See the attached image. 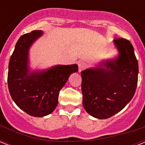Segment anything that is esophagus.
<instances>
[{
	"label": "esophagus",
	"mask_w": 145,
	"mask_h": 145,
	"mask_svg": "<svg viewBox=\"0 0 145 145\" xmlns=\"http://www.w3.org/2000/svg\"><path fill=\"white\" fill-rule=\"evenodd\" d=\"M87 66V64L84 61H78V68H79V72L82 71L83 70H84L85 68H86Z\"/></svg>",
	"instance_id": "34e87169"
}]
</instances>
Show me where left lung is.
Here are the masks:
<instances>
[{"instance_id":"obj_1","label":"left lung","mask_w":145,"mask_h":145,"mask_svg":"<svg viewBox=\"0 0 145 145\" xmlns=\"http://www.w3.org/2000/svg\"><path fill=\"white\" fill-rule=\"evenodd\" d=\"M118 58L81 72L83 105L86 112L107 119L124 108L135 93L138 64L129 40L116 38ZM105 66V68H101Z\"/></svg>"}]
</instances>
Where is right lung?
I'll return each instance as SVG.
<instances>
[{"label": "right lung", "mask_w": 145, "mask_h": 145, "mask_svg": "<svg viewBox=\"0 0 145 145\" xmlns=\"http://www.w3.org/2000/svg\"><path fill=\"white\" fill-rule=\"evenodd\" d=\"M42 34V31H32L19 37L10 57L7 76L12 100L28 114L37 117L55 110L61 89L69 76L78 71L77 65H71L55 66L44 72L28 73V49Z\"/></svg>", "instance_id": "add662e5"}]
</instances>
